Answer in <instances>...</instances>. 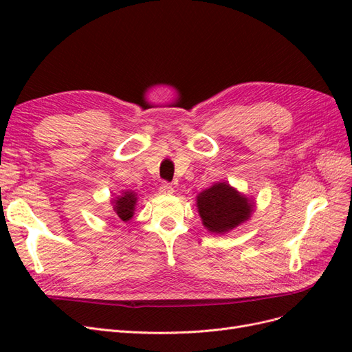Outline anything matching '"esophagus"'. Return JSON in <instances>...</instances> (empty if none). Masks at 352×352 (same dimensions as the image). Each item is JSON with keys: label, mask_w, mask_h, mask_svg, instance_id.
Masks as SVG:
<instances>
[{"label": "esophagus", "mask_w": 352, "mask_h": 352, "mask_svg": "<svg viewBox=\"0 0 352 352\" xmlns=\"http://www.w3.org/2000/svg\"><path fill=\"white\" fill-rule=\"evenodd\" d=\"M160 192H162L163 195H170L173 194V186L170 185L168 182H163L162 186H160Z\"/></svg>", "instance_id": "obj_1"}]
</instances>
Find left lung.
<instances>
[{
    "label": "left lung",
    "instance_id": "1",
    "mask_svg": "<svg viewBox=\"0 0 352 352\" xmlns=\"http://www.w3.org/2000/svg\"><path fill=\"white\" fill-rule=\"evenodd\" d=\"M198 212L210 232L223 233L248 220L252 204L228 184H217L197 198Z\"/></svg>",
    "mask_w": 352,
    "mask_h": 352
}]
</instances>
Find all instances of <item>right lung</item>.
<instances>
[{
	"mask_svg": "<svg viewBox=\"0 0 352 352\" xmlns=\"http://www.w3.org/2000/svg\"><path fill=\"white\" fill-rule=\"evenodd\" d=\"M136 204V197L133 192H124L123 197H119L114 201V211L120 220L127 221L132 219L133 210Z\"/></svg>",
	"mask_w": 352,
	"mask_h": 352,
	"instance_id": "obj_1",
	"label": "right lung"
}]
</instances>
